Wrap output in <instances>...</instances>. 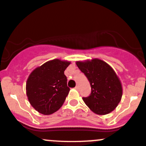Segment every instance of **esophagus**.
<instances>
[{
  "label": "esophagus",
  "mask_w": 146,
  "mask_h": 146,
  "mask_svg": "<svg viewBox=\"0 0 146 146\" xmlns=\"http://www.w3.org/2000/svg\"><path fill=\"white\" fill-rule=\"evenodd\" d=\"M74 88H75V89H76V90H78V89H79V86H76Z\"/></svg>",
  "instance_id": "esophagus-1"
}]
</instances>
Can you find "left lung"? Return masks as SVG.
<instances>
[{"label":"left lung","instance_id":"1","mask_svg":"<svg viewBox=\"0 0 146 146\" xmlns=\"http://www.w3.org/2000/svg\"><path fill=\"white\" fill-rule=\"evenodd\" d=\"M76 64L91 84V95L83 98L86 105L97 115H107L113 111L122 96V86L115 70L98 58L76 61Z\"/></svg>","mask_w":146,"mask_h":146}]
</instances>
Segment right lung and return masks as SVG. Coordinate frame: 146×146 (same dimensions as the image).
Returning a JSON list of instances; mask_svg holds the SVG:
<instances>
[{
	"label": "right lung",
	"instance_id": "obj_1",
	"mask_svg": "<svg viewBox=\"0 0 146 146\" xmlns=\"http://www.w3.org/2000/svg\"><path fill=\"white\" fill-rule=\"evenodd\" d=\"M71 62L54 59L34 69L26 83L31 106L40 114L51 115L62 107L70 92L64 72Z\"/></svg>",
	"mask_w": 146,
	"mask_h": 146
}]
</instances>
